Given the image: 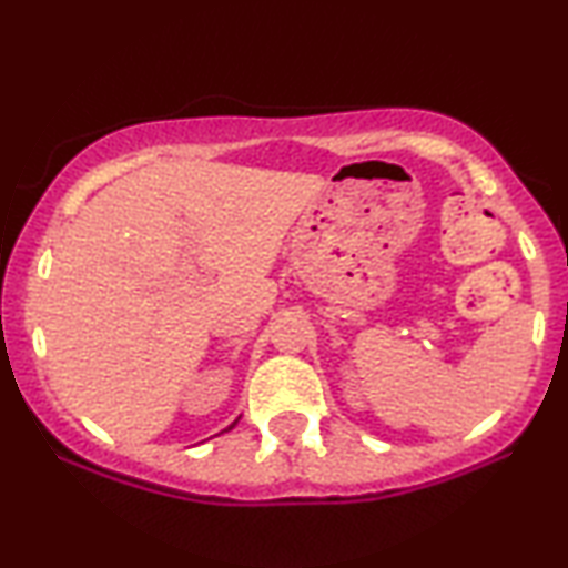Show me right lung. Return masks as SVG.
Wrapping results in <instances>:
<instances>
[{"label": "right lung", "mask_w": 568, "mask_h": 568, "mask_svg": "<svg viewBox=\"0 0 568 568\" xmlns=\"http://www.w3.org/2000/svg\"><path fill=\"white\" fill-rule=\"evenodd\" d=\"M232 426H235V424H232ZM232 426H230V429H232Z\"/></svg>", "instance_id": "obj_1"}]
</instances>
